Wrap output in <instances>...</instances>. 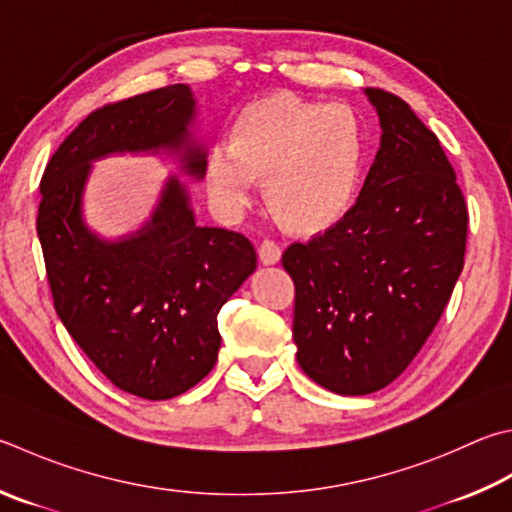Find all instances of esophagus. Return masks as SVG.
<instances>
[{"instance_id":"1","label":"esophagus","mask_w":512,"mask_h":512,"mask_svg":"<svg viewBox=\"0 0 512 512\" xmlns=\"http://www.w3.org/2000/svg\"><path fill=\"white\" fill-rule=\"evenodd\" d=\"M259 259H262V264H277L282 259V248L277 241L273 239H264L262 244H259Z\"/></svg>"}]
</instances>
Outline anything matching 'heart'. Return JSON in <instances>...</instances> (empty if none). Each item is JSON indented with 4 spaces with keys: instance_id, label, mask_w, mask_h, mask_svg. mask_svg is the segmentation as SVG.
Returning a JSON list of instances; mask_svg holds the SVG:
<instances>
[{
    "instance_id": "b5f03b06",
    "label": "heart",
    "mask_w": 512,
    "mask_h": 512,
    "mask_svg": "<svg viewBox=\"0 0 512 512\" xmlns=\"http://www.w3.org/2000/svg\"><path fill=\"white\" fill-rule=\"evenodd\" d=\"M367 134L347 105L277 94L232 116L228 143H215L203 163L212 201L239 215L264 181L275 221L300 235L331 228L356 199Z\"/></svg>"
}]
</instances>
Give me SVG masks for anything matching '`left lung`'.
Wrapping results in <instances>:
<instances>
[{
    "label": "left lung",
    "mask_w": 512,
    "mask_h": 512,
    "mask_svg": "<svg viewBox=\"0 0 512 512\" xmlns=\"http://www.w3.org/2000/svg\"><path fill=\"white\" fill-rule=\"evenodd\" d=\"M365 94L383 136L358 201L282 255L295 284L297 362L342 396L403 374L450 302L468 239L466 199L439 138L405 100Z\"/></svg>",
    "instance_id": "left-lung-1"
}]
</instances>
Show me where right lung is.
Wrapping results in <instances>:
<instances>
[{
    "label": "right lung",
    "mask_w": 512,
    "mask_h": 512,
    "mask_svg": "<svg viewBox=\"0 0 512 512\" xmlns=\"http://www.w3.org/2000/svg\"><path fill=\"white\" fill-rule=\"evenodd\" d=\"M192 120L188 85L111 102L64 138L40 183L37 237L55 311L111 383L147 401L188 392L215 367L217 315L257 268L255 248L241 232L199 226L176 176L152 219L118 241L85 226L82 190L91 161L120 152H170L203 179Z\"/></svg>",
    "instance_id": "obj_1"
}]
</instances>
